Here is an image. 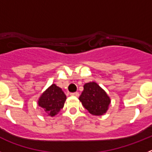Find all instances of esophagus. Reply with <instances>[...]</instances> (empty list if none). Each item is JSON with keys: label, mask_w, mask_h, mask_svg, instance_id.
<instances>
[{"label": "esophagus", "mask_w": 152, "mask_h": 152, "mask_svg": "<svg viewBox=\"0 0 152 152\" xmlns=\"http://www.w3.org/2000/svg\"><path fill=\"white\" fill-rule=\"evenodd\" d=\"M71 96H79V93L77 92H75V93H72V94H70Z\"/></svg>", "instance_id": "1"}]
</instances>
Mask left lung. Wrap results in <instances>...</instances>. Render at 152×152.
I'll use <instances>...</instances> for the list:
<instances>
[{
    "mask_svg": "<svg viewBox=\"0 0 152 152\" xmlns=\"http://www.w3.org/2000/svg\"><path fill=\"white\" fill-rule=\"evenodd\" d=\"M79 100L91 114L102 116L107 112L111 103L110 97L96 82H88L84 85Z\"/></svg>",
    "mask_w": 152,
    "mask_h": 152,
    "instance_id": "obj_1",
    "label": "left lung"
}]
</instances>
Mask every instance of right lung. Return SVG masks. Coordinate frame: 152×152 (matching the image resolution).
<instances>
[{
	"instance_id": "right-lung-1",
	"label": "right lung",
	"mask_w": 152,
	"mask_h": 152,
	"mask_svg": "<svg viewBox=\"0 0 152 152\" xmlns=\"http://www.w3.org/2000/svg\"><path fill=\"white\" fill-rule=\"evenodd\" d=\"M65 100L66 95L62 89L52 84L39 96L38 105L42 108L47 116H54L64 107Z\"/></svg>"
}]
</instances>
